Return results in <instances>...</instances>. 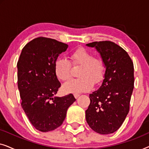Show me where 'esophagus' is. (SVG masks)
Returning <instances> with one entry per match:
<instances>
[{"label":"esophagus","instance_id":"obj_1","mask_svg":"<svg viewBox=\"0 0 149 149\" xmlns=\"http://www.w3.org/2000/svg\"><path fill=\"white\" fill-rule=\"evenodd\" d=\"M79 95H80V94H79V93H74V96L76 99L78 98V97H79Z\"/></svg>","mask_w":149,"mask_h":149}]
</instances>
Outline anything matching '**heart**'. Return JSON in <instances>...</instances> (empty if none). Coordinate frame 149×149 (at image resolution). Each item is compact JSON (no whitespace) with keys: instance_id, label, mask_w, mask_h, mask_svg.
<instances>
[{"instance_id":"obj_1","label":"heart","mask_w":149,"mask_h":149,"mask_svg":"<svg viewBox=\"0 0 149 149\" xmlns=\"http://www.w3.org/2000/svg\"><path fill=\"white\" fill-rule=\"evenodd\" d=\"M71 63L64 58H58L54 65L55 72L58 78L63 81L69 80L71 77L72 64L73 66H81L78 79L72 80L64 85L63 89L68 93L85 92L92 89L93 83L98 84L104 76V64L98 57H93L89 51L79 48L70 55Z\"/></svg>"}]
</instances>
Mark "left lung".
I'll list each match as a JSON object with an SVG mask.
<instances>
[{"label":"left lung","mask_w":149,"mask_h":149,"mask_svg":"<svg viewBox=\"0 0 149 149\" xmlns=\"http://www.w3.org/2000/svg\"><path fill=\"white\" fill-rule=\"evenodd\" d=\"M86 45L96 49L106 70L101 86L89 94L85 118L93 131L112 134L121 127L129 113L134 83L133 62L127 53L113 42L95 41Z\"/></svg>","instance_id":"left-lung-1"}]
</instances>
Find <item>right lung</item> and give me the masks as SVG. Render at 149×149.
<instances>
[{
	"instance_id": "obj_1",
	"label": "right lung",
	"mask_w": 149,
	"mask_h": 149,
	"mask_svg": "<svg viewBox=\"0 0 149 149\" xmlns=\"http://www.w3.org/2000/svg\"><path fill=\"white\" fill-rule=\"evenodd\" d=\"M68 47L52 38H36L22 49L17 62L22 107L32 125L40 132L60 127L68 107L76 100L72 93L55 96L61 85L55 72V62Z\"/></svg>"
}]
</instances>
